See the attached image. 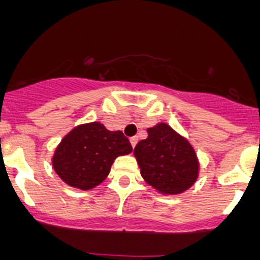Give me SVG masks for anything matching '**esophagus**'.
Wrapping results in <instances>:
<instances>
[{"label":"esophagus","mask_w":260,"mask_h":260,"mask_svg":"<svg viewBox=\"0 0 260 260\" xmlns=\"http://www.w3.org/2000/svg\"><path fill=\"white\" fill-rule=\"evenodd\" d=\"M137 141H139V137H132V139H131V145H132V147L136 146Z\"/></svg>","instance_id":"obj_1"}]
</instances>
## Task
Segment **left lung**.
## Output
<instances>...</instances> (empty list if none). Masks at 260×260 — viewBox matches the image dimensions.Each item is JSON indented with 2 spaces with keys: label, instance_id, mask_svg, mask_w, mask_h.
<instances>
[{
  "label": "left lung",
  "instance_id": "8db88e82",
  "mask_svg": "<svg viewBox=\"0 0 260 260\" xmlns=\"http://www.w3.org/2000/svg\"><path fill=\"white\" fill-rule=\"evenodd\" d=\"M135 155L142 177L162 193H182L197 180L198 160L193 147L167 124L149 128L147 139L136 145Z\"/></svg>",
  "mask_w": 260,
  "mask_h": 260
}]
</instances>
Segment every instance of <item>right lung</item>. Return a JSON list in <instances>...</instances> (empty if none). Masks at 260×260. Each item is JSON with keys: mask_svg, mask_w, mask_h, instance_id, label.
Returning a JSON list of instances; mask_svg holds the SVG:
<instances>
[{"mask_svg": "<svg viewBox=\"0 0 260 260\" xmlns=\"http://www.w3.org/2000/svg\"><path fill=\"white\" fill-rule=\"evenodd\" d=\"M132 151L123 132H110L101 123L79 125L62 140L53 167L63 181L83 190L94 188L109 175L116 156Z\"/></svg>", "mask_w": 260, "mask_h": 260, "instance_id": "add662e5", "label": "right lung"}]
</instances>
